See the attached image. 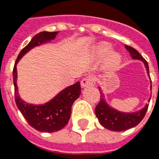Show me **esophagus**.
Here are the masks:
<instances>
[{
	"instance_id": "34e87169",
	"label": "esophagus",
	"mask_w": 159,
	"mask_h": 159,
	"mask_svg": "<svg viewBox=\"0 0 159 159\" xmlns=\"http://www.w3.org/2000/svg\"><path fill=\"white\" fill-rule=\"evenodd\" d=\"M81 86L82 88H84V87L90 86V85H94L95 84V78L93 77H85L82 80H81Z\"/></svg>"
}]
</instances>
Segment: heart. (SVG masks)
Segmentation results:
<instances>
[{"label": "heart", "mask_w": 159, "mask_h": 159, "mask_svg": "<svg viewBox=\"0 0 159 159\" xmlns=\"http://www.w3.org/2000/svg\"><path fill=\"white\" fill-rule=\"evenodd\" d=\"M111 48V47L110 44L102 43H100L96 47H95L94 51H93V54L95 56V58L101 59V58H103L105 56L107 55V53L110 52ZM120 57L117 52H110L108 56H107V64L109 66H116L120 62Z\"/></svg>", "instance_id": "1"}]
</instances>
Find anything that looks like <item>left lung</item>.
I'll list each match as a JSON object with an SVG mask.
<instances>
[{
    "mask_svg": "<svg viewBox=\"0 0 159 159\" xmlns=\"http://www.w3.org/2000/svg\"><path fill=\"white\" fill-rule=\"evenodd\" d=\"M125 48L130 52V54L133 59H138V60L143 62L147 70V73L149 75L148 64L143 58V56L133 48L127 46V45H125ZM149 78H150V76H149ZM151 89H152V85H151ZM99 90L101 93V100L95 107V111L96 117L98 118L99 122L101 123V126H103L105 128L111 130V131L122 132V131H126L130 128H132L140 123L141 120H143L147 111H148V104H147L143 109L138 111L132 112V113L119 111L108 105V103L105 100V95L101 90V87H99ZM148 101H150V100H148Z\"/></svg>",
    "mask_w": 159,
    "mask_h": 159,
    "instance_id": "1",
    "label": "left lung"
}]
</instances>
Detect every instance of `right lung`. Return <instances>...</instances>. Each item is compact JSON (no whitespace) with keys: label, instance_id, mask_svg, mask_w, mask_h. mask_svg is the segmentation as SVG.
I'll return each instance as SVG.
<instances>
[{"label":"right lung","instance_id":"add662e5","mask_svg":"<svg viewBox=\"0 0 159 159\" xmlns=\"http://www.w3.org/2000/svg\"><path fill=\"white\" fill-rule=\"evenodd\" d=\"M58 32H41L36 34L17 56L13 68V83L15 88L16 107L30 126L39 132H55L66 126L71 115V107L81 93L80 83L76 82L55 95L50 101L43 105H33L22 101L16 84V64L28 51L34 47L53 40Z\"/></svg>","mask_w":159,"mask_h":159}]
</instances>
